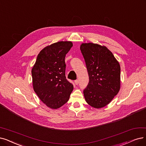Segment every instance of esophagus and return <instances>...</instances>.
<instances>
[{"label":"esophagus","mask_w":146,"mask_h":146,"mask_svg":"<svg viewBox=\"0 0 146 146\" xmlns=\"http://www.w3.org/2000/svg\"><path fill=\"white\" fill-rule=\"evenodd\" d=\"M78 82H79L78 80H76L75 81V84H76V85H77L78 84Z\"/></svg>","instance_id":"obj_1"}]
</instances>
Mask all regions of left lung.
<instances>
[{
    "instance_id": "obj_1",
    "label": "left lung",
    "mask_w": 146,
    "mask_h": 146,
    "mask_svg": "<svg viewBox=\"0 0 146 146\" xmlns=\"http://www.w3.org/2000/svg\"><path fill=\"white\" fill-rule=\"evenodd\" d=\"M80 50L86 62L89 82L83 93L87 103L92 107L106 106L120 88V66L106 46L83 43Z\"/></svg>"
}]
</instances>
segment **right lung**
Listing matches in <instances>:
<instances>
[{
  "mask_svg": "<svg viewBox=\"0 0 146 146\" xmlns=\"http://www.w3.org/2000/svg\"><path fill=\"white\" fill-rule=\"evenodd\" d=\"M73 46L71 41H60L39 52L32 69L33 90L46 106L57 109L66 104L74 86L65 76L66 54Z\"/></svg>",
  "mask_w": 146,
  "mask_h": 146,
  "instance_id": "right-lung-1",
  "label": "right lung"
}]
</instances>
